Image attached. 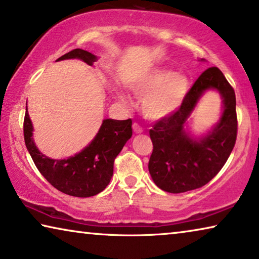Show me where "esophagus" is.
Instances as JSON below:
<instances>
[{"label":"esophagus","instance_id":"1","mask_svg":"<svg viewBox=\"0 0 259 259\" xmlns=\"http://www.w3.org/2000/svg\"><path fill=\"white\" fill-rule=\"evenodd\" d=\"M133 131L135 133H142L143 127L140 124H138V122H133Z\"/></svg>","mask_w":259,"mask_h":259}]
</instances>
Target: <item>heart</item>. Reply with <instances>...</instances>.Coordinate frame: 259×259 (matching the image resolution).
Masks as SVG:
<instances>
[{"mask_svg": "<svg viewBox=\"0 0 259 259\" xmlns=\"http://www.w3.org/2000/svg\"><path fill=\"white\" fill-rule=\"evenodd\" d=\"M189 79L170 70L155 69L134 78L130 88L143 95L141 110L147 118L158 120L170 116L181 106L189 91ZM121 99L125 98L121 96Z\"/></svg>", "mask_w": 259, "mask_h": 259, "instance_id": "heart-1", "label": "heart"}]
</instances>
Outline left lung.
<instances>
[{"instance_id": "8db88e82", "label": "left lung", "mask_w": 259, "mask_h": 259, "mask_svg": "<svg viewBox=\"0 0 259 259\" xmlns=\"http://www.w3.org/2000/svg\"><path fill=\"white\" fill-rule=\"evenodd\" d=\"M208 89L224 98V113L212 133L201 141L191 139L182 126L197 99ZM153 141L148 169L161 190L182 193L207 184L228 160L237 137L236 97L233 87L218 67H209L197 78L181 106L160 119L149 131Z\"/></svg>"}]
</instances>
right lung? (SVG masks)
Instances as JSON below:
<instances>
[{"label":"right lung","instance_id":"1","mask_svg":"<svg viewBox=\"0 0 259 259\" xmlns=\"http://www.w3.org/2000/svg\"><path fill=\"white\" fill-rule=\"evenodd\" d=\"M75 58L89 66L97 59L88 51L75 49L58 60ZM23 130L26 148L39 172L57 190L79 198L96 196L106 188L113 175L114 160L133 133L131 119H105L94 140L81 153L67 160H52L39 152L34 145L27 106Z\"/></svg>","mask_w":259,"mask_h":259}]
</instances>
